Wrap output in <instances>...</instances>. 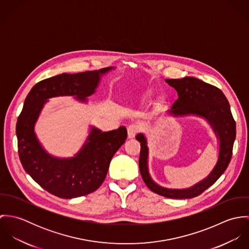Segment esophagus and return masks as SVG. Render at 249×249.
Returning <instances> with one entry per match:
<instances>
[{"label":"esophagus","instance_id":"esophagus-1","mask_svg":"<svg viewBox=\"0 0 249 249\" xmlns=\"http://www.w3.org/2000/svg\"><path fill=\"white\" fill-rule=\"evenodd\" d=\"M140 131V126L138 124H131L127 126L128 138H133Z\"/></svg>","mask_w":249,"mask_h":249}]
</instances>
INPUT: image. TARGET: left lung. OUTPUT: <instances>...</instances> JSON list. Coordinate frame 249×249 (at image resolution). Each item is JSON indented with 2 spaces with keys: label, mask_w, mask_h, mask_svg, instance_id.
I'll return each instance as SVG.
<instances>
[{
  "label": "left lung",
  "mask_w": 249,
  "mask_h": 249,
  "mask_svg": "<svg viewBox=\"0 0 249 249\" xmlns=\"http://www.w3.org/2000/svg\"><path fill=\"white\" fill-rule=\"evenodd\" d=\"M166 81L178 91V99L173 105L172 114L176 116L195 114L206 118L212 124L220 141L218 160L209 177L194 187L185 190L165 189L155 184L148 175L146 141L142 134H138L136 139L141 143L140 173L148 189L157 195L168 198H193L211 187L227 169L236 138V122L228 100L219 88L192 76L166 79Z\"/></svg>",
  "instance_id": "obj_1"
}]
</instances>
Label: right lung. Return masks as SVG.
Here are the masks:
<instances>
[{
    "label": "right lung",
    "mask_w": 249,
    "mask_h": 249,
    "mask_svg": "<svg viewBox=\"0 0 249 249\" xmlns=\"http://www.w3.org/2000/svg\"><path fill=\"white\" fill-rule=\"evenodd\" d=\"M100 71L61 73L36 83L27 96L16 124L18 153L25 171L43 189L60 198H73L95 192L107 177L110 161L125 142L124 126L102 132L93 128L79 153L70 159L49 155L36 139L34 126L47 99L57 96H76L81 100L92 95Z\"/></svg>",
    "instance_id": "1"
}]
</instances>
